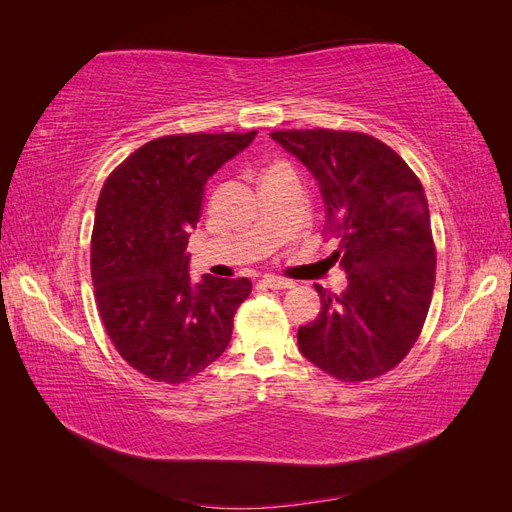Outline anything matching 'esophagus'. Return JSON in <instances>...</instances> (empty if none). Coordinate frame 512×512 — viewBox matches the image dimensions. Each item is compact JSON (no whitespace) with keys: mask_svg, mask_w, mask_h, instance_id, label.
Here are the masks:
<instances>
[{"mask_svg":"<svg viewBox=\"0 0 512 512\" xmlns=\"http://www.w3.org/2000/svg\"><path fill=\"white\" fill-rule=\"evenodd\" d=\"M262 284H265V286L271 288V290H286V288H292V282H290V280H284V277H275V275H267L265 280H262Z\"/></svg>","mask_w":512,"mask_h":512,"instance_id":"1","label":"esophagus"}]
</instances>
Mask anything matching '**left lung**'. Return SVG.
Listing matches in <instances>:
<instances>
[{
  "mask_svg": "<svg viewBox=\"0 0 512 512\" xmlns=\"http://www.w3.org/2000/svg\"><path fill=\"white\" fill-rule=\"evenodd\" d=\"M320 185L329 258L348 273L333 294L316 284L320 314L299 329L307 361L342 382L374 380L406 359L436 284V245L421 181L397 151L350 130H277Z\"/></svg>",
  "mask_w": 512,
  "mask_h": 512,
  "instance_id": "obj_1",
  "label": "left lung"
}]
</instances>
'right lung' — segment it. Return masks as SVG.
Masks as SVG:
<instances>
[{
	"mask_svg": "<svg viewBox=\"0 0 512 512\" xmlns=\"http://www.w3.org/2000/svg\"><path fill=\"white\" fill-rule=\"evenodd\" d=\"M252 132L170 134L123 160L98 198L91 232L96 305L115 350L138 374L183 384L220 359L247 277L192 284L185 254L205 185L254 141Z\"/></svg>",
	"mask_w": 512,
	"mask_h": 512,
	"instance_id": "right-lung-1",
	"label": "right lung"
}]
</instances>
